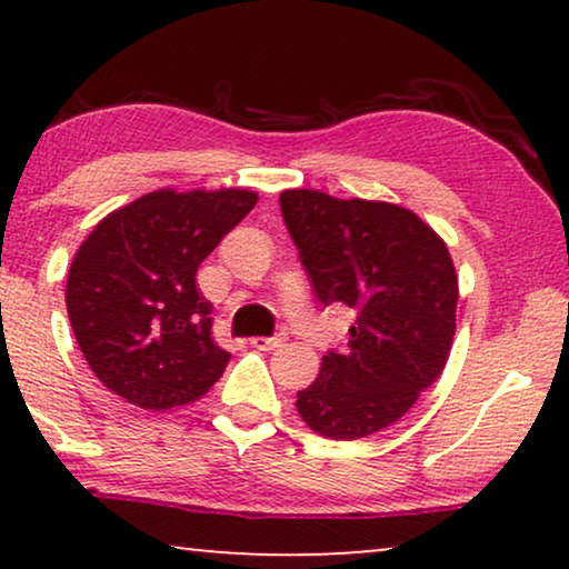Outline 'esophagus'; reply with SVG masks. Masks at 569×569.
<instances>
[{
    "label": "esophagus",
    "instance_id": "esophagus-1",
    "mask_svg": "<svg viewBox=\"0 0 569 569\" xmlns=\"http://www.w3.org/2000/svg\"><path fill=\"white\" fill-rule=\"evenodd\" d=\"M282 341H284V337H253L251 345L256 349H261V352H271V349L282 347Z\"/></svg>",
    "mask_w": 569,
    "mask_h": 569
}]
</instances>
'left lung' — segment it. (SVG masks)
Masks as SVG:
<instances>
[{
    "instance_id": "1",
    "label": "left lung",
    "mask_w": 569,
    "mask_h": 569,
    "mask_svg": "<svg viewBox=\"0 0 569 569\" xmlns=\"http://www.w3.org/2000/svg\"><path fill=\"white\" fill-rule=\"evenodd\" d=\"M279 204L318 300L355 313L347 349L323 355L295 407L323 438H368L399 422L446 370L453 259L422 217L391 201L287 189Z\"/></svg>"
}]
</instances>
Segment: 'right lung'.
I'll return each instance as SVG.
<instances>
[{
	"label": "right lung",
	"instance_id": "obj_1",
	"mask_svg": "<svg viewBox=\"0 0 569 569\" xmlns=\"http://www.w3.org/2000/svg\"><path fill=\"white\" fill-rule=\"evenodd\" d=\"M259 201L251 189H158L113 209L77 248L67 313L90 370L139 409L199 401L230 355L212 341L199 263Z\"/></svg>",
	"mask_w": 569,
	"mask_h": 569
}]
</instances>
